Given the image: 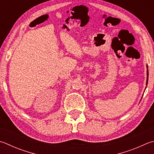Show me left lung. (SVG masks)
Masks as SVG:
<instances>
[{"label":"left lung","mask_w":154,"mask_h":154,"mask_svg":"<svg viewBox=\"0 0 154 154\" xmlns=\"http://www.w3.org/2000/svg\"><path fill=\"white\" fill-rule=\"evenodd\" d=\"M147 68H148L147 66ZM148 75H149V72H148V70H147V83H146V85L147 84V82H148Z\"/></svg>","instance_id":"8db88e82"}]
</instances>
